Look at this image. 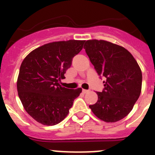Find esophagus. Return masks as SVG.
<instances>
[{
  "label": "esophagus",
  "instance_id": "obj_1",
  "mask_svg": "<svg viewBox=\"0 0 155 155\" xmlns=\"http://www.w3.org/2000/svg\"><path fill=\"white\" fill-rule=\"evenodd\" d=\"M88 91H88V90H86V89H83V90H82V92L84 93V94H87V93L88 92Z\"/></svg>",
  "mask_w": 155,
  "mask_h": 155
}]
</instances>
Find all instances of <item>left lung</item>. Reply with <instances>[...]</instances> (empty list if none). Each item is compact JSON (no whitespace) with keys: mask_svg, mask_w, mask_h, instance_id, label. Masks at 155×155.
Listing matches in <instances>:
<instances>
[{"mask_svg":"<svg viewBox=\"0 0 155 155\" xmlns=\"http://www.w3.org/2000/svg\"><path fill=\"white\" fill-rule=\"evenodd\" d=\"M84 48L104 88L97 92L98 102L89 107L100 120L114 123L124 119L137 101L142 73L137 62L125 48L104 40H87Z\"/></svg>","mask_w":155,"mask_h":155,"instance_id":"left-lung-1","label":"left lung"}]
</instances>
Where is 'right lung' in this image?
I'll return each mask as SVG.
<instances>
[{"label":"right lung","instance_id":"obj_1","mask_svg":"<svg viewBox=\"0 0 155 155\" xmlns=\"http://www.w3.org/2000/svg\"><path fill=\"white\" fill-rule=\"evenodd\" d=\"M84 42L47 43L31 51L21 63L18 93L25 111L37 122L46 126L61 123L81 92V88L69 89L60 83Z\"/></svg>","mask_w":155,"mask_h":155}]
</instances>
